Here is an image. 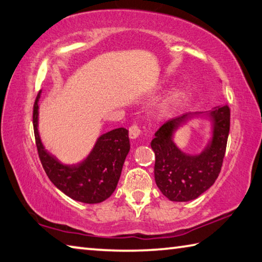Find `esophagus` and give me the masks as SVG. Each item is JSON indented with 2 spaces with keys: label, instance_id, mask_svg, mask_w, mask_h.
Listing matches in <instances>:
<instances>
[{
  "label": "esophagus",
  "instance_id": "1",
  "mask_svg": "<svg viewBox=\"0 0 262 262\" xmlns=\"http://www.w3.org/2000/svg\"><path fill=\"white\" fill-rule=\"evenodd\" d=\"M140 131V127L137 124H134V125H131L130 128H128V136H130L131 139H136L139 137Z\"/></svg>",
  "mask_w": 262,
  "mask_h": 262
}]
</instances>
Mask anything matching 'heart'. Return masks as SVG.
Here are the masks:
<instances>
[{"instance_id": "heart-1", "label": "heart", "mask_w": 262, "mask_h": 262, "mask_svg": "<svg viewBox=\"0 0 262 262\" xmlns=\"http://www.w3.org/2000/svg\"><path fill=\"white\" fill-rule=\"evenodd\" d=\"M180 96L181 95H180V93H178V92H173V93L169 95L162 104L161 113H168L169 110H170L173 107V105H175L178 102V100H180Z\"/></svg>"}]
</instances>
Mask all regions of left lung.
Masks as SVG:
<instances>
[{
    "label": "left lung",
    "instance_id": "1",
    "mask_svg": "<svg viewBox=\"0 0 262 262\" xmlns=\"http://www.w3.org/2000/svg\"><path fill=\"white\" fill-rule=\"evenodd\" d=\"M194 114H184L169 119L155 132L150 143L155 154L154 177L157 185L171 201L196 199L212 186L221 171L230 130V108L228 104L209 112L214 123L209 145L199 155L183 153L172 141L176 128Z\"/></svg>",
    "mask_w": 262,
    "mask_h": 262
}]
</instances>
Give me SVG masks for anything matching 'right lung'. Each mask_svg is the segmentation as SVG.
Instances as JSON below:
<instances>
[{
	"label": "right lung",
	"mask_w": 262,
	"mask_h": 262,
	"mask_svg": "<svg viewBox=\"0 0 262 262\" xmlns=\"http://www.w3.org/2000/svg\"><path fill=\"white\" fill-rule=\"evenodd\" d=\"M33 105L35 145L41 164L53 184L71 199L84 204L102 203L113 194L121 176L125 158L130 150L128 131L118 127L107 132L96 141L93 150L84 161L69 166L58 161L45 149L38 131V101Z\"/></svg>",
	"instance_id": "1"
}]
</instances>
